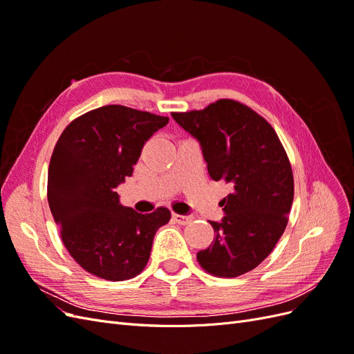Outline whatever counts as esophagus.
Wrapping results in <instances>:
<instances>
[{"mask_svg": "<svg viewBox=\"0 0 354 354\" xmlns=\"http://www.w3.org/2000/svg\"><path fill=\"white\" fill-rule=\"evenodd\" d=\"M173 220L176 221V223H178V224H183V226H185V224H189V223H192V220H194V218H192V217H186V216H180V214H173Z\"/></svg>", "mask_w": 354, "mask_h": 354, "instance_id": "obj_1", "label": "esophagus"}]
</instances>
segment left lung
<instances>
[{
    "mask_svg": "<svg viewBox=\"0 0 354 354\" xmlns=\"http://www.w3.org/2000/svg\"><path fill=\"white\" fill-rule=\"evenodd\" d=\"M171 115L199 140L209 177L233 186L220 202L226 216L209 221L214 241L198 252V263L218 277L255 269L283 234L294 199L292 168L279 137L261 115L232 99Z\"/></svg>",
    "mask_w": 354,
    "mask_h": 354,
    "instance_id": "8db88e82",
    "label": "left lung"
}]
</instances>
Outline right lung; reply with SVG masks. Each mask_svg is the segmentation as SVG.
Listing matches in <instances>:
<instances>
[{"instance_id": "add662e5", "label": "right lung", "mask_w": 354, "mask_h": 354, "mask_svg": "<svg viewBox=\"0 0 354 354\" xmlns=\"http://www.w3.org/2000/svg\"><path fill=\"white\" fill-rule=\"evenodd\" d=\"M168 120L108 104L78 116L59 137L48 165V205L63 245L85 272L120 282L146 267L171 212L160 207L138 214L121 205L115 187L133 176L143 146Z\"/></svg>"}]
</instances>
